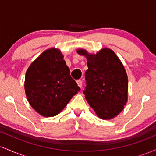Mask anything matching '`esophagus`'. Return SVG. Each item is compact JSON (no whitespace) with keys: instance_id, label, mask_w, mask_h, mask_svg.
I'll return each instance as SVG.
<instances>
[{"instance_id":"obj_1","label":"esophagus","mask_w":156,"mask_h":156,"mask_svg":"<svg viewBox=\"0 0 156 156\" xmlns=\"http://www.w3.org/2000/svg\"><path fill=\"white\" fill-rule=\"evenodd\" d=\"M76 82H77V84H78V87H79L80 88H81L82 84H83V83H82V80H78Z\"/></svg>"}]
</instances>
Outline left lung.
<instances>
[{
	"instance_id": "left-lung-1",
	"label": "left lung",
	"mask_w": 156,
	"mask_h": 156,
	"mask_svg": "<svg viewBox=\"0 0 156 156\" xmlns=\"http://www.w3.org/2000/svg\"><path fill=\"white\" fill-rule=\"evenodd\" d=\"M77 53L86 57L88 66L83 92L86 100L101 119L117 117L124 109L128 96V76L120 59L107 48L96 54L85 49H78Z\"/></svg>"
}]
</instances>
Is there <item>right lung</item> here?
Masks as SVG:
<instances>
[{"label":"right lung","instance_id":"right-lung-1","mask_svg":"<svg viewBox=\"0 0 156 156\" xmlns=\"http://www.w3.org/2000/svg\"><path fill=\"white\" fill-rule=\"evenodd\" d=\"M28 103L40 115L56 116L80 90L58 48L46 50L30 64L25 78Z\"/></svg>","mask_w":156,"mask_h":156}]
</instances>
